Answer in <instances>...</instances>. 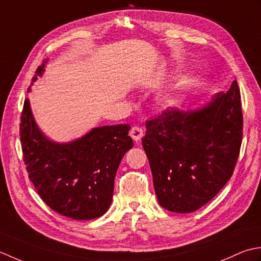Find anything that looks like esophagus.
Wrapping results in <instances>:
<instances>
[{
	"mask_svg": "<svg viewBox=\"0 0 261 261\" xmlns=\"http://www.w3.org/2000/svg\"><path fill=\"white\" fill-rule=\"evenodd\" d=\"M129 135H130V137H132L133 140H134L135 142L141 141V138L143 137V129L141 128V127H138V126L132 127V129H130V132H129Z\"/></svg>",
	"mask_w": 261,
	"mask_h": 261,
	"instance_id": "34e87169",
	"label": "esophagus"
}]
</instances>
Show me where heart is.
I'll list each match as a JSON object with an SVG mask.
<instances>
[{"label":"heart","mask_w":261,"mask_h":261,"mask_svg":"<svg viewBox=\"0 0 261 261\" xmlns=\"http://www.w3.org/2000/svg\"><path fill=\"white\" fill-rule=\"evenodd\" d=\"M164 101H169V98H164Z\"/></svg>","instance_id":"1"}]
</instances>
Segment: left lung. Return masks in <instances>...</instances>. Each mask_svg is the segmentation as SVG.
Masks as SVG:
<instances>
[{
  "label": "left lung",
  "mask_w": 261,
  "mask_h": 261,
  "mask_svg": "<svg viewBox=\"0 0 261 261\" xmlns=\"http://www.w3.org/2000/svg\"><path fill=\"white\" fill-rule=\"evenodd\" d=\"M243 117L238 82L197 110L170 108L146 120L142 144L159 203L190 213L208 203L234 171Z\"/></svg>",
  "instance_id": "1"
}]
</instances>
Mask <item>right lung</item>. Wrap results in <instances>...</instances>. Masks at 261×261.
Masks as SVG:
<instances>
[{"label":"right lung","mask_w":261,"mask_h":261,"mask_svg":"<svg viewBox=\"0 0 261 261\" xmlns=\"http://www.w3.org/2000/svg\"><path fill=\"white\" fill-rule=\"evenodd\" d=\"M36 70L41 76L45 64ZM30 91V88L28 89ZM130 126L97 127L71 143L48 140L37 126L25 99L20 123L23 161L30 181L53 211L73 220H93L108 211L117 170L133 147Z\"/></svg>","instance_id":"right-lung-1"}]
</instances>
